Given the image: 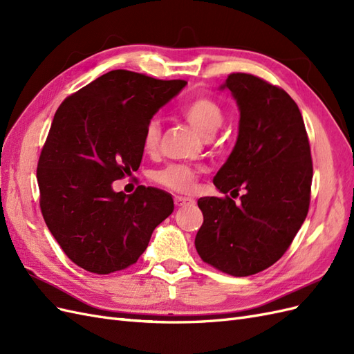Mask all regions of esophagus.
<instances>
[{"label":"esophagus","mask_w":354,"mask_h":354,"mask_svg":"<svg viewBox=\"0 0 354 354\" xmlns=\"http://www.w3.org/2000/svg\"><path fill=\"white\" fill-rule=\"evenodd\" d=\"M176 205L180 208H185V207H194L195 205V201L192 198H186V196H176L174 198Z\"/></svg>","instance_id":"34e87169"}]
</instances>
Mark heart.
<instances>
[{
  "label": "heart",
  "instance_id": "b5f03b06",
  "mask_svg": "<svg viewBox=\"0 0 354 354\" xmlns=\"http://www.w3.org/2000/svg\"><path fill=\"white\" fill-rule=\"evenodd\" d=\"M181 113L185 115L190 125L195 128L203 137H212L217 133L218 128L224 122V113L220 106L208 99V97H196L186 103L181 108ZM160 140V124L153 118L147 122L142 137V146L146 153H153ZM199 169L186 164H171L164 169L158 171L155 180L159 185H162L176 192H190L194 189Z\"/></svg>",
  "mask_w": 354,
  "mask_h": 354
}]
</instances>
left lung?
I'll return each instance as SVG.
<instances>
[{"label": "left lung", "instance_id": "8db88e82", "mask_svg": "<svg viewBox=\"0 0 354 354\" xmlns=\"http://www.w3.org/2000/svg\"><path fill=\"white\" fill-rule=\"evenodd\" d=\"M239 108V133L214 177L221 194L198 201L203 223L195 246L201 259L232 276H250L274 264L289 248L310 205L313 164L301 112L286 91L250 73H230Z\"/></svg>", "mask_w": 354, "mask_h": 354}]
</instances>
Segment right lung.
Masks as SVG:
<instances>
[{"instance_id":"1","label":"right lung","mask_w":354,"mask_h":354,"mask_svg":"<svg viewBox=\"0 0 354 354\" xmlns=\"http://www.w3.org/2000/svg\"><path fill=\"white\" fill-rule=\"evenodd\" d=\"M186 84L116 69L59 106L38 160L39 205L60 248L84 270L130 267L173 212L167 192L138 186L125 195L113 181L140 167L145 127Z\"/></svg>"}]
</instances>
